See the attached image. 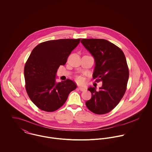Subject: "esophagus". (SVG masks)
Returning a JSON list of instances; mask_svg holds the SVG:
<instances>
[{
	"label": "esophagus",
	"mask_w": 152,
	"mask_h": 152,
	"mask_svg": "<svg viewBox=\"0 0 152 152\" xmlns=\"http://www.w3.org/2000/svg\"><path fill=\"white\" fill-rule=\"evenodd\" d=\"M78 89H79L80 91H86V88H84V87H78Z\"/></svg>",
	"instance_id": "34e87169"
}]
</instances>
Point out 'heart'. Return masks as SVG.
Returning a JSON list of instances; mask_svg holds the SVG:
<instances>
[{
	"label": "heart",
	"instance_id": "b5f03b06",
	"mask_svg": "<svg viewBox=\"0 0 152 152\" xmlns=\"http://www.w3.org/2000/svg\"><path fill=\"white\" fill-rule=\"evenodd\" d=\"M76 80H77V81L78 83H83L84 82V78H83L82 77L79 76V77H77Z\"/></svg>",
	"mask_w": 152,
	"mask_h": 152
}]
</instances>
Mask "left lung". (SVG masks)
Masks as SVG:
<instances>
[{
  "label": "left lung",
  "mask_w": 152,
  "mask_h": 152,
  "mask_svg": "<svg viewBox=\"0 0 152 152\" xmlns=\"http://www.w3.org/2000/svg\"><path fill=\"white\" fill-rule=\"evenodd\" d=\"M81 43L95 60L92 75L95 81H102L98 91L90 87L91 98L86 103L94 113H108L116 107L124 96L129 79V69L124 52L107 40L83 39Z\"/></svg>",
  "instance_id": "obj_1"
}]
</instances>
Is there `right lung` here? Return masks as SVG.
Masks as SVG:
<instances>
[{
    "label": "right lung",
    "instance_id": "1",
    "mask_svg": "<svg viewBox=\"0 0 152 152\" xmlns=\"http://www.w3.org/2000/svg\"><path fill=\"white\" fill-rule=\"evenodd\" d=\"M80 40H49L32 50L24 66V75L27 93L39 108L46 112L57 110L76 89L77 85L72 80L57 83L56 78L60 65L65 64Z\"/></svg>",
    "mask_w": 152,
    "mask_h": 152
}]
</instances>
